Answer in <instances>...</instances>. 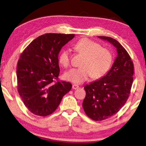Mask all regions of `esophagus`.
I'll use <instances>...</instances> for the list:
<instances>
[{"label": "esophagus", "mask_w": 146, "mask_h": 146, "mask_svg": "<svg viewBox=\"0 0 146 146\" xmlns=\"http://www.w3.org/2000/svg\"><path fill=\"white\" fill-rule=\"evenodd\" d=\"M79 88V85H77V84H73V86H72V88L74 90H76V89H78Z\"/></svg>", "instance_id": "1"}]
</instances>
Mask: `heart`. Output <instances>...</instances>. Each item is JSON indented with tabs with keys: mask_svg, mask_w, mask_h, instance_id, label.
<instances>
[{
	"mask_svg": "<svg viewBox=\"0 0 146 146\" xmlns=\"http://www.w3.org/2000/svg\"><path fill=\"white\" fill-rule=\"evenodd\" d=\"M74 48L84 56L81 68H73L64 74V78L75 84L87 81L93 76L101 77L107 72L113 61V55L110 49L102 47L98 43L88 38H82L74 45ZM71 50L64 48L59 54V61L64 68L70 66Z\"/></svg>",
	"mask_w": 146,
	"mask_h": 146,
	"instance_id": "heart-1",
	"label": "heart"
}]
</instances>
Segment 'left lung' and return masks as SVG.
<instances>
[{"label": "left lung", "mask_w": 146, "mask_h": 146, "mask_svg": "<svg viewBox=\"0 0 146 146\" xmlns=\"http://www.w3.org/2000/svg\"><path fill=\"white\" fill-rule=\"evenodd\" d=\"M116 48V57L106 75L84 88L86 96L83 108L86 115L94 121H102L118 112L126 103L133 83L134 67L132 60L119 43L109 36H99Z\"/></svg>", "instance_id": "left-lung-1"}]
</instances>
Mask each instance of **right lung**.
Segmentation results:
<instances>
[{"instance_id": "add662e5", "label": "right lung", "mask_w": 146, "mask_h": 146, "mask_svg": "<svg viewBox=\"0 0 146 146\" xmlns=\"http://www.w3.org/2000/svg\"><path fill=\"white\" fill-rule=\"evenodd\" d=\"M74 34L46 33L23 51L17 65V87L22 101L31 113L46 116L55 111L72 87L58 79V54Z\"/></svg>"}]
</instances>
